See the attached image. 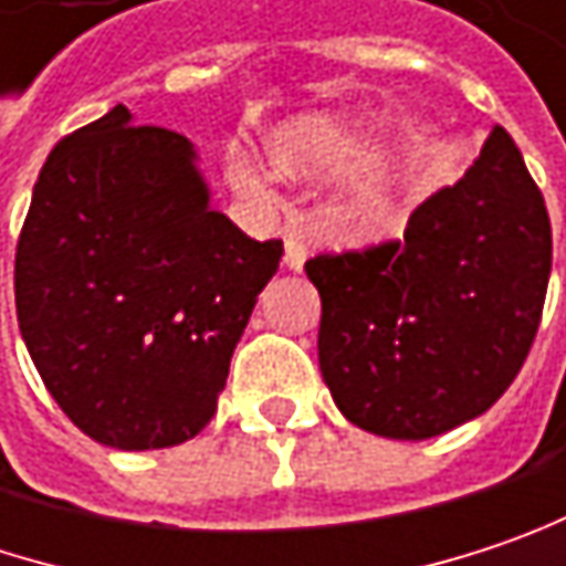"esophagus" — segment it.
I'll return each mask as SVG.
<instances>
[{
  "label": "esophagus",
  "instance_id": "obj_1",
  "mask_svg": "<svg viewBox=\"0 0 566 566\" xmlns=\"http://www.w3.org/2000/svg\"><path fill=\"white\" fill-rule=\"evenodd\" d=\"M283 266L286 270H293V273H300L305 266V254H308V248H305L303 234H286V241H283Z\"/></svg>",
  "mask_w": 566,
  "mask_h": 566
}]
</instances>
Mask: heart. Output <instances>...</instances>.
Instances as JSON below:
<instances>
[{"instance_id":"obj_1","label":"heart","mask_w":566,"mask_h":566,"mask_svg":"<svg viewBox=\"0 0 566 566\" xmlns=\"http://www.w3.org/2000/svg\"><path fill=\"white\" fill-rule=\"evenodd\" d=\"M273 157H276V164H283L290 170H312V174H328V170L350 167L347 170L350 199L374 216H384L392 202L389 167H386L384 157L370 154V138L360 132H350L342 125L293 128L273 142ZM228 180L244 192H258L263 182L261 170L241 154L228 157Z\"/></svg>"}]
</instances>
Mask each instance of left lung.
Wrapping results in <instances>:
<instances>
[{
  "mask_svg": "<svg viewBox=\"0 0 566 566\" xmlns=\"http://www.w3.org/2000/svg\"><path fill=\"white\" fill-rule=\"evenodd\" d=\"M322 296L318 367L350 424L424 441L483 416L535 342L551 222L522 150L493 128L406 238L305 263Z\"/></svg>",
  "mask_w": 566,
  "mask_h": 566,
  "instance_id": "left-lung-1",
  "label": "left lung"
}]
</instances>
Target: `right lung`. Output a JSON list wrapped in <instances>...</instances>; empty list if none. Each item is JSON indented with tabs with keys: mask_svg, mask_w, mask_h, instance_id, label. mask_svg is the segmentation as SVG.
<instances>
[{
	"mask_svg": "<svg viewBox=\"0 0 566 566\" xmlns=\"http://www.w3.org/2000/svg\"><path fill=\"white\" fill-rule=\"evenodd\" d=\"M283 241L219 209L189 138L125 105L63 138L15 254L24 347L70 422L118 451L174 448L212 422Z\"/></svg>",
	"mask_w": 566,
	"mask_h": 566,
	"instance_id": "add662e5",
	"label": "right lung"
}]
</instances>
